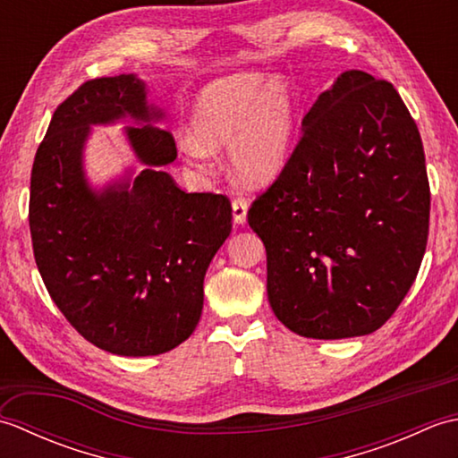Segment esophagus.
Returning <instances> with one entry per match:
<instances>
[{
	"label": "esophagus",
	"mask_w": 458,
	"mask_h": 458,
	"mask_svg": "<svg viewBox=\"0 0 458 458\" xmlns=\"http://www.w3.org/2000/svg\"><path fill=\"white\" fill-rule=\"evenodd\" d=\"M232 214H234L236 224H244L248 216V199L234 197V200H232Z\"/></svg>",
	"instance_id": "obj_1"
}]
</instances>
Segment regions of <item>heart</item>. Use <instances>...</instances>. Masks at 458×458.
<instances>
[{
	"mask_svg": "<svg viewBox=\"0 0 458 458\" xmlns=\"http://www.w3.org/2000/svg\"><path fill=\"white\" fill-rule=\"evenodd\" d=\"M192 123L197 140L182 141L189 159L204 161L208 149L232 148V169L258 187L274 181L289 161L295 108L284 82L236 74L204 90Z\"/></svg>",
	"mask_w": 458,
	"mask_h": 458,
	"instance_id": "obj_1",
	"label": "heart"
}]
</instances>
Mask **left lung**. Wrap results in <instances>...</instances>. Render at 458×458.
<instances>
[{
	"instance_id": "8db88e82",
	"label": "left lung",
	"mask_w": 458,
	"mask_h": 458,
	"mask_svg": "<svg viewBox=\"0 0 458 458\" xmlns=\"http://www.w3.org/2000/svg\"><path fill=\"white\" fill-rule=\"evenodd\" d=\"M429 210L421 135L402 96L368 72L340 74L248 210L276 317L307 338L374 333L413 285Z\"/></svg>"
}]
</instances>
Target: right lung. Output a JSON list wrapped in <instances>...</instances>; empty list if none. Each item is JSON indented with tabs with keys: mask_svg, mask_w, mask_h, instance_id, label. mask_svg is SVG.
<instances>
[{
	"mask_svg": "<svg viewBox=\"0 0 458 458\" xmlns=\"http://www.w3.org/2000/svg\"><path fill=\"white\" fill-rule=\"evenodd\" d=\"M125 114L149 122L131 74L82 82L56 106L35 155L29 197L33 254L48 295L89 343L120 356H155L197 328L204 274L232 230L226 194L184 192L161 167L177 159L167 128H130L148 165L128 184L94 194L82 174L92 123Z\"/></svg>",
	"mask_w": 458,
	"mask_h": 458,
	"instance_id": "1",
	"label": "right lung"
}]
</instances>
